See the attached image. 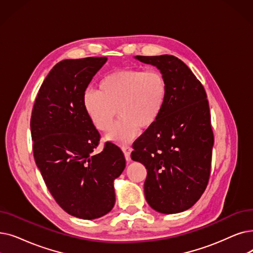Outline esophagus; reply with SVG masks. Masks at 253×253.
<instances>
[{
  "instance_id": "1",
  "label": "esophagus",
  "mask_w": 253,
  "mask_h": 253,
  "mask_svg": "<svg viewBox=\"0 0 253 253\" xmlns=\"http://www.w3.org/2000/svg\"><path fill=\"white\" fill-rule=\"evenodd\" d=\"M122 151L124 152V155H125L126 160H127L128 162H130V161H131L130 154H131V152H132V148H131V147H128V146H124V147L122 148Z\"/></svg>"
}]
</instances>
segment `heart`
<instances>
[{"instance_id":"1","label":"heart","mask_w":253,"mask_h":253,"mask_svg":"<svg viewBox=\"0 0 253 253\" xmlns=\"http://www.w3.org/2000/svg\"><path fill=\"white\" fill-rule=\"evenodd\" d=\"M168 98V83L155 70L124 68L107 74L97 91L84 94V108L94 126L106 132L117 112L121 118L106 136L119 145L136 138L139 129L148 130L159 119Z\"/></svg>"}]
</instances>
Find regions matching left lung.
<instances>
[{
	"label": "left lung",
	"mask_w": 253,
	"mask_h": 253,
	"mask_svg": "<svg viewBox=\"0 0 253 253\" xmlns=\"http://www.w3.org/2000/svg\"><path fill=\"white\" fill-rule=\"evenodd\" d=\"M134 58L160 70L168 98L157 122L135 140L131 158L147 169L150 207L163 214L180 213L201 199L210 177L214 135L207 94L180 59L169 54Z\"/></svg>",
	"instance_id": "obj_1"
}]
</instances>
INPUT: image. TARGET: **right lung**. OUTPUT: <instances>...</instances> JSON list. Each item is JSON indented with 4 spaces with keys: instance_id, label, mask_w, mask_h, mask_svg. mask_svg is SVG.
I'll return each mask as SVG.
<instances>
[{
    "instance_id": "right-lung-1",
    "label": "right lung",
    "mask_w": 253,
    "mask_h": 253,
    "mask_svg": "<svg viewBox=\"0 0 253 253\" xmlns=\"http://www.w3.org/2000/svg\"><path fill=\"white\" fill-rule=\"evenodd\" d=\"M106 61L59 62L41 84L31 118L35 162L49 192L65 212L85 220L112 211L114 181L126 167L123 152L112 142L94 153L100 134L84 108L86 87Z\"/></svg>"
}]
</instances>
